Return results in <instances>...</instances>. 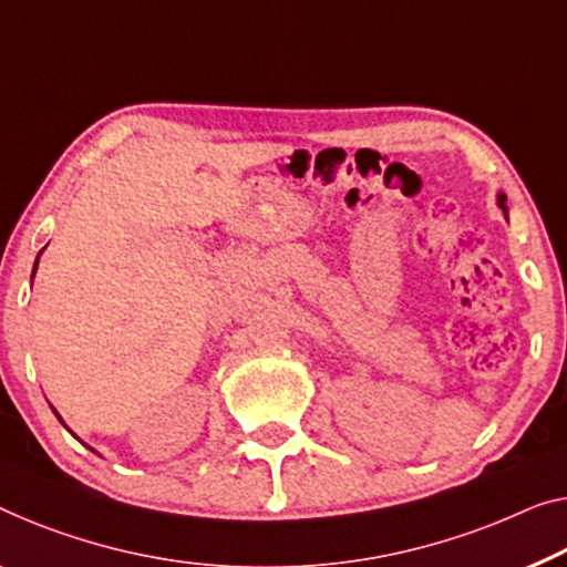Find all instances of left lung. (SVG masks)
<instances>
[{"label":"left lung","mask_w":567,"mask_h":567,"mask_svg":"<svg viewBox=\"0 0 567 567\" xmlns=\"http://www.w3.org/2000/svg\"><path fill=\"white\" fill-rule=\"evenodd\" d=\"M496 203H499V208L506 214V196H504V193H499V196H496Z\"/></svg>","instance_id":"1"}]
</instances>
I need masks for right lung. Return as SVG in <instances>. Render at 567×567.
I'll return each mask as SVG.
<instances>
[{
	"mask_svg": "<svg viewBox=\"0 0 567 567\" xmlns=\"http://www.w3.org/2000/svg\"><path fill=\"white\" fill-rule=\"evenodd\" d=\"M40 255H42V251H40ZM40 255H38V259H35V269H38V261H40ZM35 269H32V277H35ZM55 412V410H53ZM55 415H58V412H55ZM58 420H61V415H58ZM63 422V420H61Z\"/></svg>",
	"mask_w": 567,
	"mask_h": 567,
	"instance_id": "right-lung-1",
	"label": "right lung"
}]
</instances>
